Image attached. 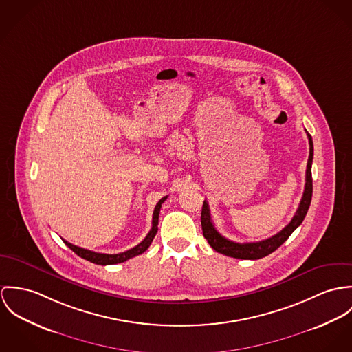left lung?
I'll return each mask as SVG.
<instances>
[{
  "label": "left lung",
  "instance_id": "obj_1",
  "mask_svg": "<svg viewBox=\"0 0 352 352\" xmlns=\"http://www.w3.org/2000/svg\"><path fill=\"white\" fill-rule=\"evenodd\" d=\"M309 139V159L307 164V178H305V190L304 195L301 198V202L298 205V209L292 219V221L276 234L272 237L262 240V241H255V243H234L232 240L226 239L224 236L219 234V231L214 228L213 221L210 219V210L209 205L206 201H204L202 205V212H201V226H202V234L204 237L208 240L210 247L227 256L236 258V259H261L263 256H267L269 254L274 252L279 245H282L287 237L296 231L304 221L311 201H312L313 185H312V162H313V142L312 136L308 133Z\"/></svg>",
  "mask_w": 352,
  "mask_h": 352
}]
</instances>
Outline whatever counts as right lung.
Masks as SVG:
<instances>
[{
    "mask_svg": "<svg viewBox=\"0 0 352 352\" xmlns=\"http://www.w3.org/2000/svg\"><path fill=\"white\" fill-rule=\"evenodd\" d=\"M167 198L163 197L162 199H159V202L154 209V216H153V228L150 230L148 234L144 237V240L142 243H139L136 247L125 251V252H120V254H101V252H94V251H90V250H85V248H80L78 245H74L66 240H63L66 243V245L69 248H72L78 256L91 262V263H96V265H102V266H107V265H116V263H121V262H125L136 255H140L143 254L148 247L150 244L153 243L154 237L157 232V220H159V212H160V208H162V204L164 202V199Z\"/></svg>",
    "mask_w": 352,
    "mask_h": 352,
    "instance_id": "right-lung-1",
    "label": "right lung"
}]
</instances>
